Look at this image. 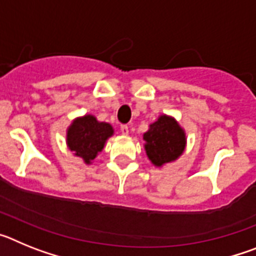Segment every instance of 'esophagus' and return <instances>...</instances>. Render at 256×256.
<instances>
[{
  "label": "esophagus",
  "instance_id": "obj_1",
  "mask_svg": "<svg viewBox=\"0 0 256 256\" xmlns=\"http://www.w3.org/2000/svg\"><path fill=\"white\" fill-rule=\"evenodd\" d=\"M120 132L123 133V134H128V133H130V128H128V126H126V124L120 126Z\"/></svg>",
  "mask_w": 256,
  "mask_h": 256
}]
</instances>
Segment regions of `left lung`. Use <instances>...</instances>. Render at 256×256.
I'll return each instance as SVG.
<instances>
[{
    "instance_id": "left-lung-1",
    "label": "left lung",
    "mask_w": 256,
    "mask_h": 256,
    "mask_svg": "<svg viewBox=\"0 0 256 256\" xmlns=\"http://www.w3.org/2000/svg\"><path fill=\"white\" fill-rule=\"evenodd\" d=\"M144 140L148 159L156 166L178 159L186 148L184 130L174 118L166 115H162L151 124L150 130L144 134Z\"/></svg>"
}]
</instances>
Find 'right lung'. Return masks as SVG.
Here are the masks:
<instances>
[{"mask_svg": "<svg viewBox=\"0 0 256 256\" xmlns=\"http://www.w3.org/2000/svg\"><path fill=\"white\" fill-rule=\"evenodd\" d=\"M114 130L108 123L98 122L94 115L76 118L69 126L66 134L68 148L74 155L91 164L92 160L101 152L106 140L112 137Z\"/></svg>", "mask_w": 256, "mask_h": 256, "instance_id": "right-lung-1", "label": "right lung"}]
</instances>
